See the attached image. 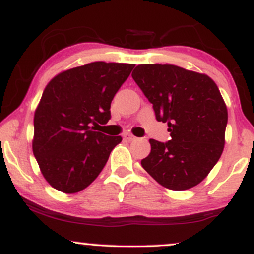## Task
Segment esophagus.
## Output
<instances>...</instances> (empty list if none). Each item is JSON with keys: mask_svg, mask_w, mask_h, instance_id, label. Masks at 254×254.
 Instances as JSON below:
<instances>
[{"mask_svg": "<svg viewBox=\"0 0 254 254\" xmlns=\"http://www.w3.org/2000/svg\"><path fill=\"white\" fill-rule=\"evenodd\" d=\"M124 139H127V141H133V139H136V137L132 135V133H124Z\"/></svg>", "mask_w": 254, "mask_h": 254, "instance_id": "34e87169", "label": "esophagus"}]
</instances>
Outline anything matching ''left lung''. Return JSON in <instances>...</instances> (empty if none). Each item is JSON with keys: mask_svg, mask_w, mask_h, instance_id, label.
<instances>
[{"mask_svg": "<svg viewBox=\"0 0 254 254\" xmlns=\"http://www.w3.org/2000/svg\"><path fill=\"white\" fill-rule=\"evenodd\" d=\"M132 78L168 124L171 141L149 139L142 167L174 191L193 188L210 173L224 148L228 111L217 84L202 72L173 64H139Z\"/></svg>", "mask_w": 254, "mask_h": 254, "instance_id": "obj_1", "label": "left lung"}]
</instances>
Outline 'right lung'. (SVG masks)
Here are the masks:
<instances>
[{
	"label": "right lung",
	"mask_w": 254,
	"mask_h": 254,
	"mask_svg": "<svg viewBox=\"0 0 254 254\" xmlns=\"http://www.w3.org/2000/svg\"><path fill=\"white\" fill-rule=\"evenodd\" d=\"M135 64L92 62L57 74L34 112L32 149L54 189L76 193L94 182L121 136L93 129L111 118L112 99Z\"/></svg>",
	"instance_id": "right-lung-1"
}]
</instances>
